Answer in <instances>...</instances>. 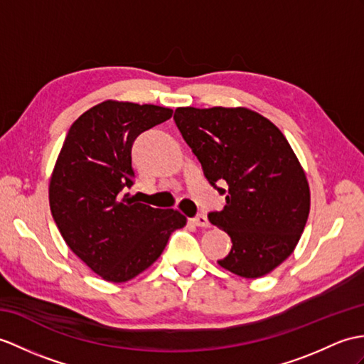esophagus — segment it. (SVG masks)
Listing matches in <instances>:
<instances>
[{
    "instance_id": "1",
    "label": "esophagus",
    "mask_w": 364,
    "mask_h": 364,
    "mask_svg": "<svg viewBox=\"0 0 364 364\" xmlns=\"http://www.w3.org/2000/svg\"><path fill=\"white\" fill-rule=\"evenodd\" d=\"M192 223L196 225V226H198V228H209V226H210V223H209V220H208V217L203 215V214L197 215L196 218H192Z\"/></svg>"
}]
</instances>
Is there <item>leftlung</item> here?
<instances>
[{"label":"left lung","mask_w":364,"mask_h":364,"mask_svg":"<svg viewBox=\"0 0 364 364\" xmlns=\"http://www.w3.org/2000/svg\"><path fill=\"white\" fill-rule=\"evenodd\" d=\"M173 119L208 181H227L209 222L231 237L218 265L245 279L272 273L296 248L310 213L306 172L277 127L250 108L180 107Z\"/></svg>","instance_id":"obj_1"}]
</instances>
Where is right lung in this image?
Here are the masks:
<instances>
[{
	"label": "right lung",
	"mask_w": 364,
	"mask_h": 364,
	"mask_svg": "<svg viewBox=\"0 0 364 364\" xmlns=\"http://www.w3.org/2000/svg\"><path fill=\"white\" fill-rule=\"evenodd\" d=\"M172 109L105 100L68 132L49 181V206L68 247L104 281L121 284L161 256L186 225L176 209L139 203L132 146L139 133L171 119Z\"/></svg>",
	"instance_id": "right-lung-1"
}]
</instances>
